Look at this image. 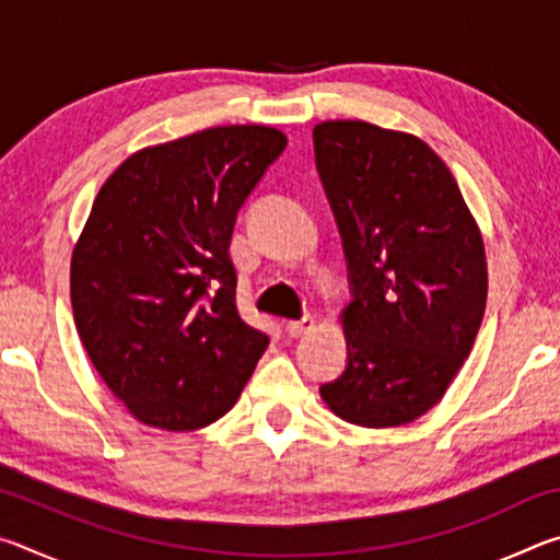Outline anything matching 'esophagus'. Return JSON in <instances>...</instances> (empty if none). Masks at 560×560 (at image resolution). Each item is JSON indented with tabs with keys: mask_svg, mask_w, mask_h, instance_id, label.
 <instances>
[{
	"mask_svg": "<svg viewBox=\"0 0 560 560\" xmlns=\"http://www.w3.org/2000/svg\"><path fill=\"white\" fill-rule=\"evenodd\" d=\"M314 326H316V318H314V316H303V318H299V320H289V324H287V334H289L291 338H299V336H303V334H308V330H314Z\"/></svg>",
	"mask_w": 560,
	"mask_h": 560,
	"instance_id": "esophagus-1",
	"label": "esophagus"
}]
</instances>
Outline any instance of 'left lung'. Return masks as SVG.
<instances>
[{
  "label": "left lung",
  "instance_id": "1",
  "mask_svg": "<svg viewBox=\"0 0 560 560\" xmlns=\"http://www.w3.org/2000/svg\"><path fill=\"white\" fill-rule=\"evenodd\" d=\"M316 167L348 264V363L320 397L360 428H400L442 400L487 306L485 242L457 179L410 132L314 128Z\"/></svg>",
  "mask_w": 560,
  "mask_h": 560
}]
</instances>
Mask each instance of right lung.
Returning a JSON list of instances; mask_svg holds the SVG:
<instances>
[{
    "label": "right lung",
    "mask_w": 560,
    "mask_h": 560,
    "mask_svg": "<svg viewBox=\"0 0 560 560\" xmlns=\"http://www.w3.org/2000/svg\"><path fill=\"white\" fill-rule=\"evenodd\" d=\"M287 148L269 126H220L143 148L93 200L71 257L75 330L103 383L150 428L232 410L269 336L236 308V212Z\"/></svg>",
    "instance_id": "obj_1"
}]
</instances>
